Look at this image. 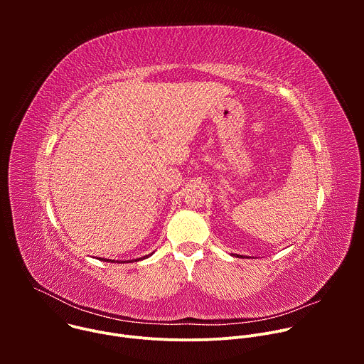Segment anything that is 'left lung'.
Listing matches in <instances>:
<instances>
[{"instance_id":"1","label":"left lung","mask_w":364,"mask_h":364,"mask_svg":"<svg viewBox=\"0 0 364 364\" xmlns=\"http://www.w3.org/2000/svg\"><path fill=\"white\" fill-rule=\"evenodd\" d=\"M240 257H243V256H240Z\"/></svg>"}]
</instances>
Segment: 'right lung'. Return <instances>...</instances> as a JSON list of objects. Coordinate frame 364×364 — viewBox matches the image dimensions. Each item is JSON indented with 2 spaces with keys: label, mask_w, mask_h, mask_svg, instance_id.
<instances>
[{
  "label": "right lung",
  "mask_w": 364,
  "mask_h": 364,
  "mask_svg": "<svg viewBox=\"0 0 364 364\" xmlns=\"http://www.w3.org/2000/svg\"><path fill=\"white\" fill-rule=\"evenodd\" d=\"M149 255H146V256H144V257H139V259H145V257H148ZM139 259H135V261H139ZM102 261H105V259H102ZM105 262H109V259H107ZM111 262H115V261H111Z\"/></svg>",
  "instance_id": "right-lung-1"
}]
</instances>
